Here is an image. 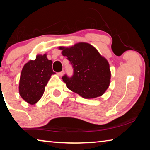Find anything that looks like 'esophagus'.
I'll return each instance as SVG.
<instances>
[{"instance_id":"1","label":"esophagus","mask_w":150,"mask_h":150,"mask_svg":"<svg viewBox=\"0 0 150 150\" xmlns=\"http://www.w3.org/2000/svg\"><path fill=\"white\" fill-rule=\"evenodd\" d=\"M57 75L59 76H63L64 75V71H62V72H59V73H57Z\"/></svg>"}]
</instances>
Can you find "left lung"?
Segmentation results:
<instances>
[{
	"instance_id": "left-lung-1",
	"label": "left lung",
	"mask_w": 150,
	"mask_h": 150,
	"mask_svg": "<svg viewBox=\"0 0 150 150\" xmlns=\"http://www.w3.org/2000/svg\"><path fill=\"white\" fill-rule=\"evenodd\" d=\"M73 67V75L62 77L71 91L85 98L103 95L110 83L111 73L108 62L92 45L79 42L70 47H59Z\"/></svg>"
}]
</instances>
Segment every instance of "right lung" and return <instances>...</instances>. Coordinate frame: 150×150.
<instances>
[{
	"label": "right lung",
	"mask_w": 150,
	"mask_h": 150,
	"mask_svg": "<svg viewBox=\"0 0 150 150\" xmlns=\"http://www.w3.org/2000/svg\"><path fill=\"white\" fill-rule=\"evenodd\" d=\"M52 61L47 54L37 55L35 60H30L24 65L20 74L19 94L30 105L38 102L45 91L48 81L55 73Z\"/></svg>",
	"instance_id": "right-lung-1"
}]
</instances>
